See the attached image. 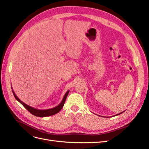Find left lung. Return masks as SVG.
<instances>
[{
    "label": "left lung",
    "instance_id": "obj_1",
    "mask_svg": "<svg viewBox=\"0 0 149 149\" xmlns=\"http://www.w3.org/2000/svg\"><path fill=\"white\" fill-rule=\"evenodd\" d=\"M124 111H123V112H120V113H119V114H116V116H118V115H119V114H122V113H123Z\"/></svg>",
    "mask_w": 149,
    "mask_h": 149
}]
</instances>
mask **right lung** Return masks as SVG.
Returning a JSON list of instances; mask_svg holds the SVG:
<instances>
[{
  "mask_svg": "<svg viewBox=\"0 0 149 149\" xmlns=\"http://www.w3.org/2000/svg\"><path fill=\"white\" fill-rule=\"evenodd\" d=\"M12 93H13V96H14L15 98L16 99V100H17L20 104H22L24 106L25 109H26V110H28L31 114H32L33 115H34L35 116L40 117V118L50 116H52V115H54V114L58 113V112H59L63 108V107L64 104L66 101V99L68 96V93L70 92L69 90L68 91H67V92L65 94L61 102H60V104L58 105L57 106L54 107L53 108H51V109H36V108H34L29 105H27L26 104L24 103V102H22L20 100H19V98L16 96V94L14 93V91H13V89H12Z\"/></svg>",
  "mask_w": 149,
  "mask_h": 149,
  "instance_id": "1",
  "label": "right lung"
}]
</instances>
